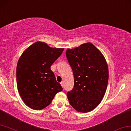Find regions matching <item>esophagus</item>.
<instances>
[{"mask_svg": "<svg viewBox=\"0 0 131 131\" xmlns=\"http://www.w3.org/2000/svg\"><path fill=\"white\" fill-rule=\"evenodd\" d=\"M60 84H61V86H63H63H64V82H63V81H62L61 82V83H60Z\"/></svg>", "mask_w": 131, "mask_h": 131, "instance_id": "34e87169", "label": "esophagus"}]
</instances>
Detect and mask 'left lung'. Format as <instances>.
Masks as SVG:
<instances>
[{"label": "left lung", "mask_w": 131, "mask_h": 131, "mask_svg": "<svg viewBox=\"0 0 131 131\" xmlns=\"http://www.w3.org/2000/svg\"><path fill=\"white\" fill-rule=\"evenodd\" d=\"M66 54L74 78V88L67 93L70 105L78 112L91 111L101 102L107 88L106 60L91 43L68 49Z\"/></svg>", "instance_id": "1"}]
</instances>
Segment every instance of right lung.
<instances>
[{
	"label": "right lung",
	"instance_id": "1",
	"mask_svg": "<svg viewBox=\"0 0 131 131\" xmlns=\"http://www.w3.org/2000/svg\"><path fill=\"white\" fill-rule=\"evenodd\" d=\"M64 49L51 48L37 41L25 50L18 61L16 81L20 95L26 105L40 110L51 103L63 88L50 67Z\"/></svg>",
	"mask_w": 131,
	"mask_h": 131
}]
</instances>
